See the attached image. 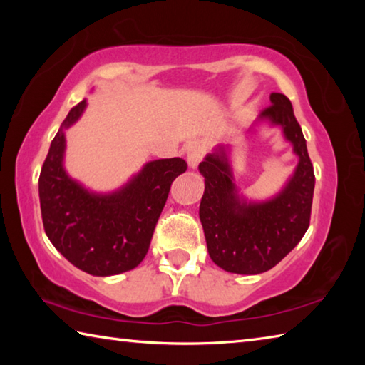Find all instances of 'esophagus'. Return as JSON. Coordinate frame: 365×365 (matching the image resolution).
<instances>
[{
    "instance_id": "34e87169",
    "label": "esophagus",
    "mask_w": 365,
    "mask_h": 365,
    "mask_svg": "<svg viewBox=\"0 0 365 365\" xmlns=\"http://www.w3.org/2000/svg\"><path fill=\"white\" fill-rule=\"evenodd\" d=\"M202 158H205V145L200 143V141L191 143L187 150V160L190 168H196V165L201 163Z\"/></svg>"
}]
</instances>
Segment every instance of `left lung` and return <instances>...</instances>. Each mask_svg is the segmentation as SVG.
Returning a JSON list of instances; mask_svg holds the SVG:
<instances>
[{"instance_id": "left-lung-1", "label": "left lung", "mask_w": 365, "mask_h": 365, "mask_svg": "<svg viewBox=\"0 0 365 365\" xmlns=\"http://www.w3.org/2000/svg\"><path fill=\"white\" fill-rule=\"evenodd\" d=\"M261 119L282 125L293 143L299 164L282 193L262 205H246L235 195L230 169L222 156H207L200 164L206 190L200 206L207 251L220 269L255 275L270 270L301 242L311 222L316 177L304 135L296 120L292 101L272 93Z\"/></svg>"}]
</instances>
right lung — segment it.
I'll return each instance as SVG.
<instances>
[{
  "instance_id": "1",
  "label": "right lung",
  "mask_w": 365,
  "mask_h": 365,
  "mask_svg": "<svg viewBox=\"0 0 365 365\" xmlns=\"http://www.w3.org/2000/svg\"><path fill=\"white\" fill-rule=\"evenodd\" d=\"M83 108L85 100L69 110L43 163L38 178L43 227L54 248L76 267L98 277L115 275L145 259L170 185L188 164L180 158L153 160L117 193L90 195L63 169V130Z\"/></svg>"
}]
</instances>
